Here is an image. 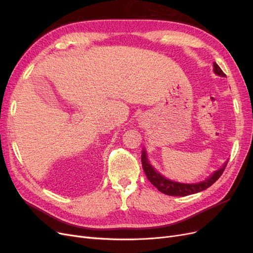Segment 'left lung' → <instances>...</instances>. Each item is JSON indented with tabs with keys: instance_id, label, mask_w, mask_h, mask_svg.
Masks as SVG:
<instances>
[{
	"instance_id": "obj_1",
	"label": "left lung",
	"mask_w": 253,
	"mask_h": 253,
	"mask_svg": "<svg viewBox=\"0 0 253 253\" xmlns=\"http://www.w3.org/2000/svg\"><path fill=\"white\" fill-rule=\"evenodd\" d=\"M213 72L215 75L219 76V77H226V75L223 73V71L220 70V67L215 62H213ZM141 164H142L143 171L152 185L156 187L160 192H163L167 195H171V196H187V195L202 192V191L208 189L220 177V175L223 174L225 168L227 166V162H226L223 165V167L219 168L218 170L214 171L208 178H206L203 181L187 183V182L171 180L169 178H167L163 174H160L155 168L150 164V162L148 160L147 151L144 149L142 150V153H141Z\"/></svg>"
}]
</instances>
